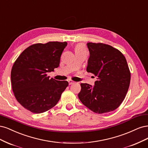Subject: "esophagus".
<instances>
[{"label": "esophagus", "instance_id": "obj_1", "mask_svg": "<svg viewBox=\"0 0 148 148\" xmlns=\"http://www.w3.org/2000/svg\"><path fill=\"white\" fill-rule=\"evenodd\" d=\"M68 82H69V85L73 84H74V83H75L74 81H73V80H68Z\"/></svg>", "mask_w": 148, "mask_h": 148}]
</instances>
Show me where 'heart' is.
<instances>
[{"mask_svg": "<svg viewBox=\"0 0 148 148\" xmlns=\"http://www.w3.org/2000/svg\"><path fill=\"white\" fill-rule=\"evenodd\" d=\"M75 51H85V47L82 44H79L75 47Z\"/></svg>", "mask_w": 148, "mask_h": 148, "instance_id": "1", "label": "heart"}]
</instances>
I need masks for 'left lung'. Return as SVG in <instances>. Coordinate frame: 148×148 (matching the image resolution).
<instances>
[{
  "instance_id": "8db88e82",
  "label": "left lung",
  "mask_w": 148,
  "mask_h": 148,
  "mask_svg": "<svg viewBox=\"0 0 148 148\" xmlns=\"http://www.w3.org/2000/svg\"><path fill=\"white\" fill-rule=\"evenodd\" d=\"M87 71L98 77L95 85L80 84V101L93 112L106 113L116 109L125 99L131 74L125 56L113 47L88 42Z\"/></svg>"
}]
</instances>
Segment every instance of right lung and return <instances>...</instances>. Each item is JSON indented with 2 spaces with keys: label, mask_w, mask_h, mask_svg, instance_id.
Returning <instances> with one entry per match:
<instances>
[{
  "label": "right lung",
  "mask_w": 148,
  "mask_h": 148,
  "mask_svg": "<svg viewBox=\"0 0 148 148\" xmlns=\"http://www.w3.org/2000/svg\"><path fill=\"white\" fill-rule=\"evenodd\" d=\"M66 45V42L33 44L15 61L11 71L12 90L18 103L27 110L36 114L49 111L68 86V81L50 79L47 74L58 67Z\"/></svg>",
  "instance_id": "obj_1"
}]
</instances>
